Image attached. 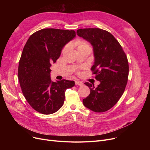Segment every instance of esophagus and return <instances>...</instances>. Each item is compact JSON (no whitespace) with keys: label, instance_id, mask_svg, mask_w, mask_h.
I'll return each instance as SVG.
<instances>
[{"label":"esophagus","instance_id":"obj_1","mask_svg":"<svg viewBox=\"0 0 150 150\" xmlns=\"http://www.w3.org/2000/svg\"><path fill=\"white\" fill-rule=\"evenodd\" d=\"M75 85L76 86H82V85H83V83L81 81H75Z\"/></svg>","mask_w":150,"mask_h":150}]
</instances>
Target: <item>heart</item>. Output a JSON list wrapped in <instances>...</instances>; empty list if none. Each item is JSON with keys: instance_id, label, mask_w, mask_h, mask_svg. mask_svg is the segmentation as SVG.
<instances>
[{"instance_id": "1", "label": "heart", "mask_w": 150, "mask_h": 150, "mask_svg": "<svg viewBox=\"0 0 150 150\" xmlns=\"http://www.w3.org/2000/svg\"><path fill=\"white\" fill-rule=\"evenodd\" d=\"M78 50H83V49H88V48H91L90 44L87 42L86 41H83V40H78L76 41V43H75ZM67 49V47L66 46L64 49L62 50V52H65Z\"/></svg>"}]
</instances>
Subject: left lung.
<instances>
[{
	"label": "left lung",
	"instance_id": "8db88e82",
	"mask_svg": "<svg viewBox=\"0 0 150 150\" xmlns=\"http://www.w3.org/2000/svg\"><path fill=\"white\" fill-rule=\"evenodd\" d=\"M76 34L92 45L95 62L91 70L100 81L97 88L93 84L84 83L91 92L83 100V104L96 112H105L117 103L125 91L129 74L127 57L120 43L108 31L81 28Z\"/></svg>",
	"mask_w": 150,
	"mask_h": 150
}]
</instances>
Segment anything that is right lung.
<instances>
[{"label":"right lung","mask_w":150,"mask_h":150,"mask_svg":"<svg viewBox=\"0 0 150 150\" xmlns=\"http://www.w3.org/2000/svg\"><path fill=\"white\" fill-rule=\"evenodd\" d=\"M75 35L72 30L44 28L31 35L23 47L19 81L23 96L39 113L47 115L58 111L64 104L66 89L75 86L74 81H52L50 67Z\"/></svg>","instance_id":"add662e5"}]
</instances>
